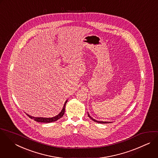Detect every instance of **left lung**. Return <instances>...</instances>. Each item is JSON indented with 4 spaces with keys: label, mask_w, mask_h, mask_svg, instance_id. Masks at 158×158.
Segmentation results:
<instances>
[{
    "label": "left lung",
    "mask_w": 158,
    "mask_h": 158,
    "mask_svg": "<svg viewBox=\"0 0 158 158\" xmlns=\"http://www.w3.org/2000/svg\"><path fill=\"white\" fill-rule=\"evenodd\" d=\"M88 117H89L92 120H93L94 122H97V123H110V122H103V121H98V120H95L94 118H93V117H91L89 115V114L88 112Z\"/></svg>",
    "instance_id": "obj_1"
}]
</instances>
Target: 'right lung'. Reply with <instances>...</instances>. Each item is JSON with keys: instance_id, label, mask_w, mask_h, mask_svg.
<instances>
[{"instance_id": "1", "label": "right lung", "mask_w": 158, "mask_h": 158, "mask_svg": "<svg viewBox=\"0 0 158 158\" xmlns=\"http://www.w3.org/2000/svg\"><path fill=\"white\" fill-rule=\"evenodd\" d=\"M68 100H67L64 104V106H63V108L61 110V112L58 114L55 117H49V118H46V117H33L31 115H30L29 114H27V115L31 118L33 119L34 120L38 122H43V123H50V122H55V121H57L58 119L60 118L65 113V105H66V103L67 102Z\"/></svg>"}]
</instances>
